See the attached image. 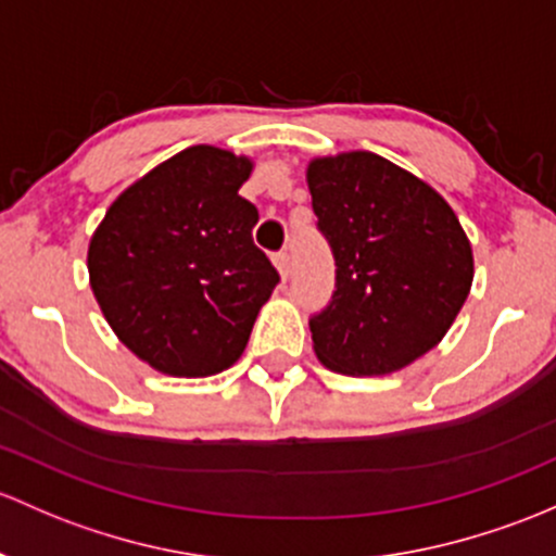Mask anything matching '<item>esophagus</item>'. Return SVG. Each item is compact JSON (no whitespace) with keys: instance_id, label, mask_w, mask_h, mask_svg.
I'll return each mask as SVG.
<instances>
[{"instance_id":"esophagus-1","label":"esophagus","mask_w":556,"mask_h":556,"mask_svg":"<svg viewBox=\"0 0 556 556\" xmlns=\"http://www.w3.org/2000/svg\"><path fill=\"white\" fill-rule=\"evenodd\" d=\"M271 261H274V266H277L279 277H282V282H285V279H288V274H290V255L288 253H277Z\"/></svg>"}]
</instances>
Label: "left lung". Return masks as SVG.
Wrapping results in <instances>:
<instances>
[{"label":"left lung","instance_id":"8db88e82","mask_svg":"<svg viewBox=\"0 0 556 556\" xmlns=\"http://www.w3.org/2000/svg\"><path fill=\"white\" fill-rule=\"evenodd\" d=\"M336 293L312 317L314 354L341 376H389L445 338L475 279L471 242L440 191L372 151L306 167Z\"/></svg>","mask_w":556,"mask_h":556}]
</instances>
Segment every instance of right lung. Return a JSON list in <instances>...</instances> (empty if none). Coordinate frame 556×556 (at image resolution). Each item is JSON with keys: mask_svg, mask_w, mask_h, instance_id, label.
I'll list each match as a JSON object with an SVG mask.
<instances>
[{"mask_svg": "<svg viewBox=\"0 0 556 556\" xmlns=\"http://www.w3.org/2000/svg\"><path fill=\"white\" fill-rule=\"evenodd\" d=\"M253 160L189 146L127 186L87 248L103 317L138 359L173 378L226 370L248 346L279 274L253 244L239 197Z\"/></svg>", "mask_w": 556, "mask_h": 556, "instance_id": "obj_1", "label": "right lung"}]
</instances>
